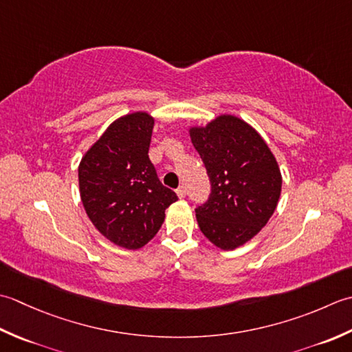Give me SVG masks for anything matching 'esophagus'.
I'll list each match as a JSON object with an SVG mask.
<instances>
[{
  "instance_id": "34e87169",
  "label": "esophagus",
  "mask_w": 352,
  "mask_h": 352,
  "mask_svg": "<svg viewBox=\"0 0 352 352\" xmlns=\"http://www.w3.org/2000/svg\"><path fill=\"white\" fill-rule=\"evenodd\" d=\"M176 195H177V197H179V199H184V197L186 196V190H185V186H179V188L176 190Z\"/></svg>"
}]
</instances>
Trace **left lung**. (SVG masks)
Masks as SVG:
<instances>
[{"label": "left lung", "instance_id": "left-lung-1", "mask_svg": "<svg viewBox=\"0 0 352 352\" xmlns=\"http://www.w3.org/2000/svg\"><path fill=\"white\" fill-rule=\"evenodd\" d=\"M188 132L211 181L210 199L196 210L199 228L214 246L234 250L267 225L281 170L261 135L239 117L223 113Z\"/></svg>", "mask_w": 352, "mask_h": 352}]
</instances>
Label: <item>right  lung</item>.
Returning a JSON list of instances; mask_svg holds the SVG:
<instances>
[{
	"label": "right lung",
	"instance_id": "obj_1",
	"mask_svg": "<svg viewBox=\"0 0 352 352\" xmlns=\"http://www.w3.org/2000/svg\"><path fill=\"white\" fill-rule=\"evenodd\" d=\"M155 118L132 112L117 118L78 166L86 214L113 245L140 249L153 239L177 196L157 179L148 160Z\"/></svg>",
	"mask_w": 352,
	"mask_h": 352
}]
</instances>
